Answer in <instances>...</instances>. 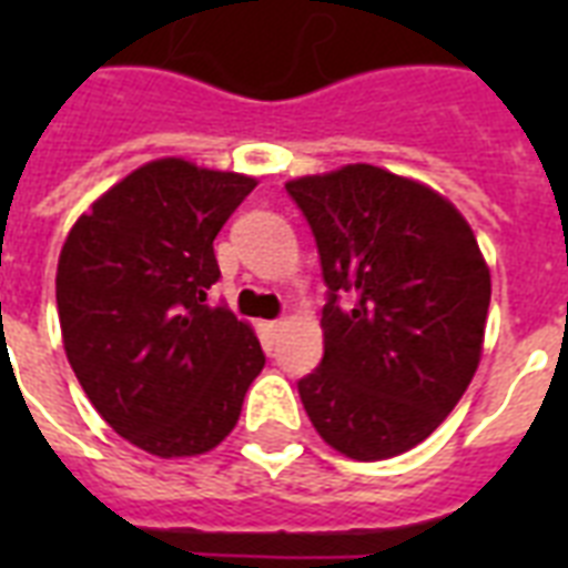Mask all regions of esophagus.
<instances>
[{
	"mask_svg": "<svg viewBox=\"0 0 568 568\" xmlns=\"http://www.w3.org/2000/svg\"><path fill=\"white\" fill-rule=\"evenodd\" d=\"M283 327H285V318H276V321H271V324H267V329H271V333H280Z\"/></svg>",
	"mask_w": 568,
	"mask_h": 568,
	"instance_id": "esophagus-1",
	"label": "esophagus"
}]
</instances>
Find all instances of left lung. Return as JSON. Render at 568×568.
<instances>
[{
    "label": "left lung",
    "mask_w": 568,
    "mask_h": 568,
    "mask_svg": "<svg viewBox=\"0 0 568 568\" xmlns=\"http://www.w3.org/2000/svg\"><path fill=\"white\" fill-rule=\"evenodd\" d=\"M318 244L324 359L297 379L321 439L345 457L415 448L480 363L489 267L466 217L422 182L347 164L285 185Z\"/></svg>",
    "instance_id": "left-lung-1"
}]
</instances>
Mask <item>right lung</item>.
I'll use <instances>...</instances> for the list:
<instances>
[{
  "instance_id": "1",
  "label": "right lung",
  "mask_w": 568,
  "mask_h": 568,
  "mask_svg": "<svg viewBox=\"0 0 568 568\" xmlns=\"http://www.w3.org/2000/svg\"><path fill=\"white\" fill-rule=\"evenodd\" d=\"M253 176L159 159L91 205L58 258L67 359L97 413L155 457L221 445L265 354L250 324L209 303L214 239Z\"/></svg>"
}]
</instances>
